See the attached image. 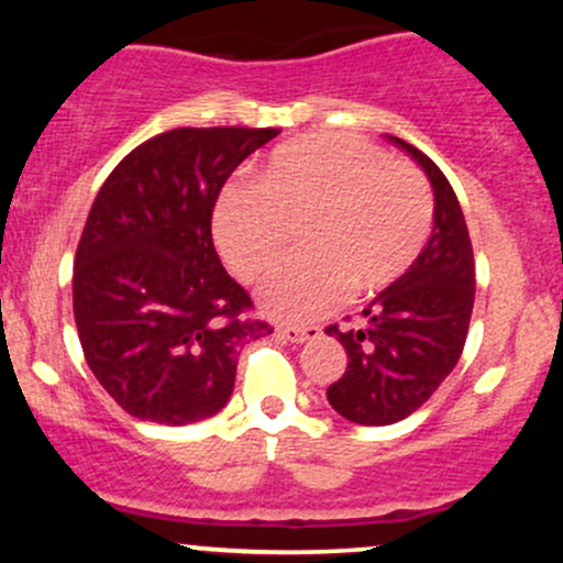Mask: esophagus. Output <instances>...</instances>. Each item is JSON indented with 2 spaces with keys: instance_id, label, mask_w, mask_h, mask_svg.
I'll return each instance as SVG.
<instances>
[{
  "instance_id": "1",
  "label": "esophagus",
  "mask_w": 563,
  "mask_h": 563,
  "mask_svg": "<svg viewBox=\"0 0 563 563\" xmlns=\"http://www.w3.org/2000/svg\"><path fill=\"white\" fill-rule=\"evenodd\" d=\"M277 333H280L286 341H290V344H303V341L309 339H318L322 331L318 325H280L277 328Z\"/></svg>"
}]
</instances>
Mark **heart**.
<instances>
[{"mask_svg":"<svg viewBox=\"0 0 563 563\" xmlns=\"http://www.w3.org/2000/svg\"><path fill=\"white\" fill-rule=\"evenodd\" d=\"M434 200L412 166L371 142L318 134L264 161L256 187H230L214 211V243L238 280L280 260L299 230L303 256L260 288L264 312L312 320L341 299H371L405 280L423 256Z\"/></svg>","mask_w":563,"mask_h":563,"instance_id":"heart-1","label":"heart"}]
</instances>
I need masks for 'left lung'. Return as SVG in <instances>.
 <instances>
[{
	"label": "left lung",
	"mask_w": 563,
	"mask_h": 563,
	"mask_svg": "<svg viewBox=\"0 0 563 563\" xmlns=\"http://www.w3.org/2000/svg\"><path fill=\"white\" fill-rule=\"evenodd\" d=\"M405 147L434 187V232L412 273L378 294L363 320L341 331L346 371L328 386V402L346 421L389 426L416 412L461 360L474 309V249L455 190L442 169L410 142Z\"/></svg>",
	"instance_id": "obj_1"
}]
</instances>
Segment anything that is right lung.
Segmentation results:
<instances>
[{"instance_id":"1","label":"right lung","mask_w":563,"mask_h":563,"mask_svg":"<svg viewBox=\"0 0 563 563\" xmlns=\"http://www.w3.org/2000/svg\"><path fill=\"white\" fill-rule=\"evenodd\" d=\"M280 129L183 126L134 147L97 192L74 260L89 371L140 421L185 426L228 405L238 354L273 333L211 238L224 183Z\"/></svg>"}]
</instances>
